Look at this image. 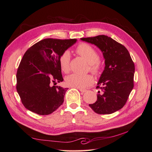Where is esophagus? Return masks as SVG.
Returning a JSON list of instances; mask_svg holds the SVG:
<instances>
[{"label": "esophagus", "instance_id": "34e87169", "mask_svg": "<svg viewBox=\"0 0 152 152\" xmlns=\"http://www.w3.org/2000/svg\"><path fill=\"white\" fill-rule=\"evenodd\" d=\"M78 89H79V91L80 92H82V93H86V92L87 91L86 89H82V88H78Z\"/></svg>", "mask_w": 152, "mask_h": 152}]
</instances>
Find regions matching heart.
Returning <instances> with one entry per match:
<instances>
[{
  "instance_id": "heart-1",
  "label": "heart",
  "mask_w": 152,
  "mask_h": 152,
  "mask_svg": "<svg viewBox=\"0 0 152 152\" xmlns=\"http://www.w3.org/2000/svg\"><path fill=\"white\" fill-rule=\"evenodd\" d=\"M76 50L77 53L84 58L89 63L90 70L95 75H99L101 73V65L99 64V54L98 52L91 45L86 43H82L78 45ZM71 55L68 50L64 51L59 56L58 63L61 70L67 73L70 70ZM94 79L91 75H79L72 73L65 77V83L68 87L75 88H84L93 83Z\"/></svg>"
}]
</instances>
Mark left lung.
Listing matches in <instances>:
<instances>
[{
    "label": "left lung",
    "instance_id": "left-lung-1",
    "mask_svg": "<svg viewBox=\"0 0 152 152\" xmlns=\"http://www.w3.org/2000/svg\"><path fill=\"white\" fill-rule=\"evenodd\" d=\"M94 44L103 53L104 69L98 82L97 101L89 104L98 114H111L121 109L134 87L135 66L127 49L104 35L82 38Z\"/></svg>",
    "mask_w": 152,
    "mask_h": 152
}]
</instances>
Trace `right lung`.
Instances as JSON below:
<instances>
[{
	"instance_id": "1",
	"label": "right lung",
	"mask_w": 152,
	"mask_h": 152,
	"mask_svg": "<svg viewBox=\"0 0 152 152\" xmlns=\"http://www.w3.org/2000/svg\"><path fill=\"white\" fill-rule=\"evenodd\" d=\"M76 42L45 39L26 50L18 68L16 90L27 110L45 115L63 104L68 88L53 84L63 81L59 56Z\"/></svg>"
}]
</instances>
